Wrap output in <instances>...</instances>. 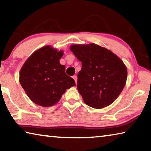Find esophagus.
I'll use <instances>...</instances> for the list:
<instances>
[{
    "label": "esophagus",
    "instance_id": "34e87169",
    "mask_svg": "<svg viewBox=\"0 0 151 151\" xmlns=\"http://www.w3.org/2000/svg\"><path fill=\"white\" fill-rule=\"evenodd\" d=\"M73 78L74 80H75V83H76V84H77V76H76V75H75V76H73Z\"/></svg>",
    "mask_w": 151,
    "mask_h": 151
}]
</instances>
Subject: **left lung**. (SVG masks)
<instances>
[{
    "instance_id": "obj_1",
    "label": "left lung",
    "mask_w": 151,
    "mask_h": 151,
    "mask_svg": "<svg viewBox=\"0 0 151 151\" xmlns=\"http://www.w3.org/2000/svg\"><path fill=\"white\" fill-rule=\"evenodd\" d=\"M70 49L82 63L77 89L84 102L94 109L112 104L126 84L127 69L122 60L95 44L73 45Z\"/></svg>"
}]
</instances>
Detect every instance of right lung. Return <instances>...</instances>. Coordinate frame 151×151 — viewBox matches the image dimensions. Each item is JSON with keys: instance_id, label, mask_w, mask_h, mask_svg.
<instances>
[{"instance_id": "add662e5", "label": "right lung", "mask_w": 151, "mask_h": 151, "mask_svg": "<svg viewBox=\"0 0 151 151\" xmlns=\"http://www.w3.org/2000/svg\"><path fill=\"white\" fill-rule=\"evenodd\" d=\"M63 55V50L45 46L32 53L20 71V85L38 105H55L66 89L75 86L74 79L66 75L65 66L59 62Z\"/></svg>"}]
</instances>
